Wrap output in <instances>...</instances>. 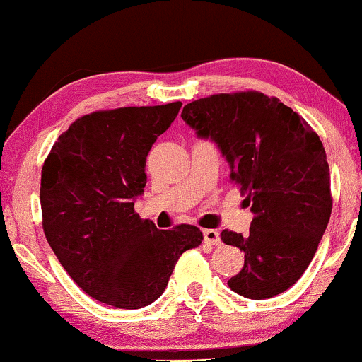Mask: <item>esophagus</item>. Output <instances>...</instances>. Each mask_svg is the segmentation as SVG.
I'll use <instances>...</instances> for the list:
<instances>
[{
  "instance_id": "34e87169",
  "label": "esophagus",
  "mask_w": 362,
  "mask_h": 362,
  "mask_svg": "<svg viewBox=\"0 0 362 362\" xmlns=\"http://www.w3.org/2000/svg\"><path fill=\"white\" fill-rule=\"evenodd\" d=\"M203 237H205V242L210 245H220L222 240H220V232L214 230V228H208V230L203 232Z\"/></svg>"
}]
</instances>
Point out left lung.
<instances>
[{
	"label": "left lung",
	"instance_id": "obj_1",
	"mask_svg": "<svg viewBox=\"0 0 362 362\" xmlns=\"http://www.w3.org/2000/svg\"><path fill=\"white\" fill-rule=\"evenodd\" d=\"M181 117L198 137L218 146L254 214L247 235H220L245 257L228 279L230 290L250 300L286 291L312 262L332 214L322 140L290 106L259 91L202 98Z\"/></svg>",
	"mask_w": 362,
	"mask_h": 362
}]
</instances>
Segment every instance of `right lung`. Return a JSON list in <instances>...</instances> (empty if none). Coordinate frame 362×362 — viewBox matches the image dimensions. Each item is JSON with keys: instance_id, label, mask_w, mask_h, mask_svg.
<instances>
[{"instance_id": "add662e5", "label": "right lung", "mask_w": 362, "mask_h": 362, "mask_svg": "<svg viewBox=\"0 0 362 362\" xmlns=\"http://www.w3.org/2000/svg\"><path fill=\"white\" fill-rule=\"evenodd\" d=\"M181 105L84 115L59 135L42 168L47 242L74 283L101 303L147 307L164 293L181 254L202 244L194 225L159 230L134 210L148 151Z\"/></svg>"}]
</instances>
